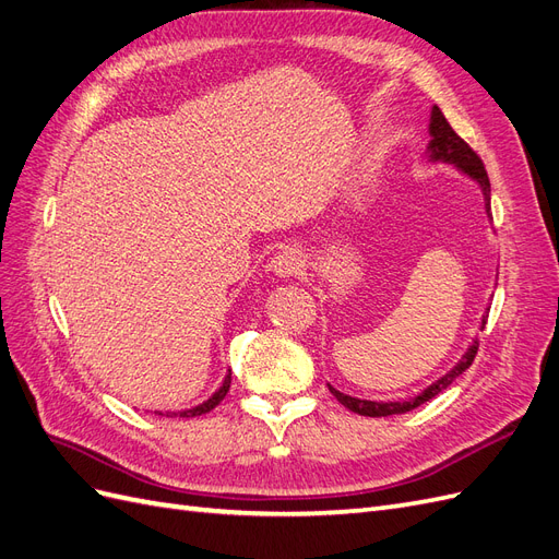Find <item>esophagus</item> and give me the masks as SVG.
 Listing matches in <instances>:
<instances>
[{"label":"esophagus","mask_w":559,"mask_h":559,"mask_svg":"<svg viewBox=\"0 0 559 559\" xmlns=\"http://www.w3.org/2000/svg\"><path fill=\"white\" fill-rule=\"evenodd\" d=\"M302 265H306V261H302L300 251L294 249V247H286L277 253L273 263H270V270H273L277 277L286 280V277H296L302 270Z\"/></svg>","instance_id":"34e87169"}]
</instances>
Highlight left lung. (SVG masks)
Masks as SVG:
<instances>
[{
  "mask_svg": "<svg viewBox=\"0 0 559 559\" xmlns=\"http://www.w3.org/2000/svg\"><path fill=\"white\" fill-rule=\"evenodd\" d=\"M425 156H427L429 163L454 165L456 173H462L466 179H471L473 183H476L478 189H480V193H483V200H485V214H487V218H492V210H489V177L485 173V165L476 156V151H473L460 138V134H456L450 128L443 111L438 109L436 105L431 107V116H429V144H427ZM485 321H487V317H483L480 329H485ZM476 352H478V337H473V343L464 352V357L456 361L445 376H441L436 382H431L429 386L421 389L419 394H415L411 399H403V401H368V399H357V396H349V394L337 392L333 384H329V389H331V394L337 401H341L347 411L357 413V415H366V417L401 415V413H408V411L417 408V405H421V403H427L436 394H441L445 386H450L473 364V357H476Z\"/></svg>",
  "mask_w": 559,
  "mask_h": 559,
  "instance_id": "1",
  "label": "left lung"
}]
</instances>
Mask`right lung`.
Listing matches in <instances>:
<instances>
[{
	"mask_svg": "<svg viewBox=\"0 0 559 559\" xmlns=\"http://www.w3.org/2000/svg\"><path fill=\"white\" fill-rule=\"evenodd\" d=\"M228 389H230V368H228V373H226V378H224V382H222V386L216 389V392L207 399V401H202V403H198V405H193V408H186V411H170V413H165V417H198V415H205V413H210V411H214L218 403L224 401V396L228 394ZM156 415H163L160 411H154Z\"/></svg>",
	"mask_w": 559,
	"mask_h": 559,
	"instance_id": "1",
	"label": "right lung"
}]
</instances>
